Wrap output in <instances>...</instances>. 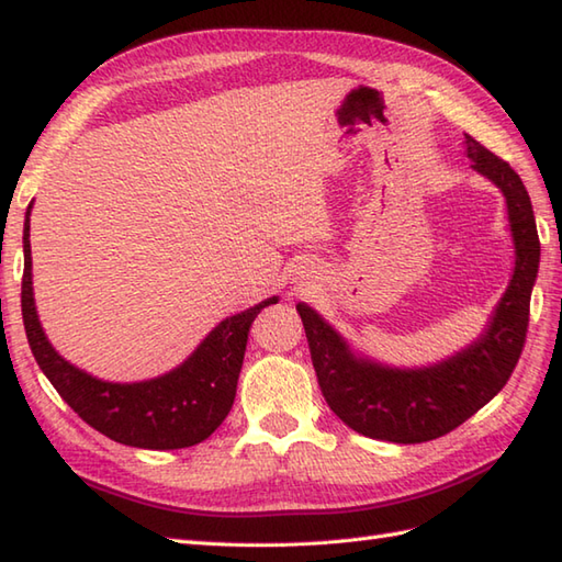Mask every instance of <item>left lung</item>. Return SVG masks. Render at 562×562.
<instances>
[{
	"label": "left lung",
	"instance_id": "1",
	"mask_svg": "<svg viewBox=\"0 0 562 562\" xmlns=\"http://www.w3.org/2000/svg\"><path fill=\"white\" fill-rule=\"evenodd\" d=\"M465 154L475 171L503 190L515 238V272L479 340L439 364L393 369L352 355L312 306L296 304L321 393L330 411L364 437L420 445L451 432L503 391L524 350L541 258L531 200L517 171L471 135Z\"/></svg>",
	"mask_w": 562,
	"mask_h": 562
}]
</instances>
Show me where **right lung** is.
<instances>
[{
    "label": "right lung",
    "instance_id": "obj_1",
    "mask_svg": "<svg viewBox=\"0 0 562 562\" xmlns=\"http://www.w3.org/2000/svg\"><path fill=\"white\" fill-rule=\"evenodd\" d=\"M29 232L31 205L23 222V328L35 362L69 408L101 435L127 447L183 449L207 439L234 405L250 324L262 308L278 304V296L224 318L173 372L137 384H113L81 372L47 342L33 302Z\"/></svg>",
    "mask_w": 562,
    "mask_h": 562
}]
</instances>
